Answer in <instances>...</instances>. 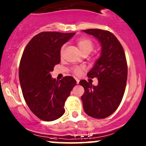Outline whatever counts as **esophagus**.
Segmentation results:
<instances>
[{
	"mask_svg": "<svg viewBox=\"0 0 146 146\" xmlns=\"http://www.w3.org/2000/svg\"><path fill=\"white\" fill-rule=\"evenodd\" d=\"M76 79V84H79V79H78V78H76V79Z\"/></svg>",
	"mask_w": 146,
	"mask_h": 146,
	"instance_id": "esophagus-1",
	"label": "esophagus"
}]
</instances>
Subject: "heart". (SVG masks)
Listing matches in <instances>:
<instances>
[{
  "mask_svg": "<svg viewBox=\"0 0 146 146\" xmlns=\"http://www.w3.org/2000/svg\"><path fill=\"white\" fill-rule=\"evenodd\" d=\"M77 45L79 46L80 51L82 53V54H88L93 50L94 48V44L90 39L87 38H82L78 40ZM64 50V46H62L61 48V54H62ZM84 67L81 66H76L72 68V72L74 74L76 75H80L82 73Z\"/></svg>",
  "mask_w": 146,
  "mask_h": 146,
  "instance_id": "heart-1",
  "label": "heart"
}]
</instances>
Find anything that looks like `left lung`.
Returning a JSON list of instances; mask_svg holds the SVG:
<instances>
[{"label":"left lung","mask_w":146,"mask_h":146,"mask_svg":"<svg viewBox=\"0 0 146 146\" xmlns=\"http://www.w3.org/2000/svg\"><path fill=\"white\" fill-rule=\"evenodd\" d=\"M84 33L98 40L101 44L100 57L87 76L96 77L98 85L92 86L86 80L80 81L84 88L81 96L84 111L95 118L111 115L123 98L127 78V65L124 49L115 35L101 29L84 30Z\"/></svg>","instance_id":"left-lung-1"}]
</instances>
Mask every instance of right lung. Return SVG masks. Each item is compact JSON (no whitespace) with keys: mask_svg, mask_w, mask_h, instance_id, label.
<instances>
[{"mask_svg":"<svg viewBox=\"0 0 146 146\" xmlns=\"http://www.w3.org/2000/svg\"><path fill=\"white\" fill-rule=\"evenodd\" d=\"M75 33L42 32L34 36L24 48L19 70L23 98L39 118L53 121L65 113V102L76 84L72 76L60 81L50 72L60 62V49Z\"/></svg>","mask_w":146,"mask_h":146,"instance_id":"add662e5","label":"right lung"}]
</instances>
